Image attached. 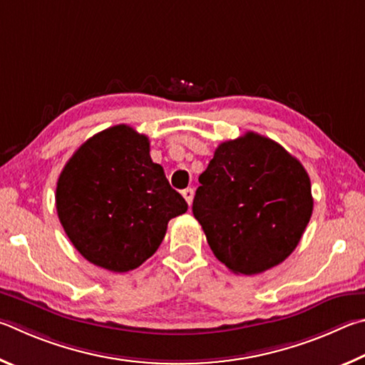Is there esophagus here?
I'll return each instance as SVG.
<instances>
[{"mask_svg": "<svg viewBox=\"0 0 365 365\" xmlns=\"http://www.w3.org/2000/svg\"><path fill=\"white\" fill-rule=\"evenodd\" d=\"M182 197H184V199H186L189 207L192 205V200H194V189H190V187L184 189V190H182Z\"/></svg>", "mask_w": 365, "mask_h": 365, "instance_id": "1", "label": "esophagus"}]
</instances>
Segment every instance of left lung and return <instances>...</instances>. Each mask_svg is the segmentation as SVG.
I'll return each mask as SVG.
<instances>
[{"mask_svg":"<svg viewBox=\"0 0 365 365\" xmlns=\"http://www.w3.org/2000/svg\"><path fill=\"white\" fill-rule=\"evenodd\" d=\"M199 182L194 216L215 257L235 274L253 276L282 263L311 220L303 165L253 131L221 143Z\"/></svg>","mask_w":365,"mask_h":365,"instance_id":"left-lung-1","label":"left lung"}]
</instances>
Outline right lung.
<instances>
[{
	"label": "right lung",
	"instance_id": "1",
	"mask_svg": "<svg viewBox=\"0 0 365 365\" xmlns=\"http://www.w3.org/2000/svg\"><path fill=\"white\" fill-rule=\"evenodd\" d=\"M149 152V138L117 125L89 138L63 166L57 216L89 263L112 272L136 269L157 252L168 221L187 212Z\"/></svg>",
	"mask_w": 365,
	"mask_h": 365
}]
</instances>
